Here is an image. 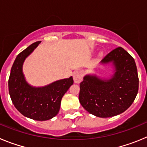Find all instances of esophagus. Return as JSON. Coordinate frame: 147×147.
<instances>
[{
	"instance_id": "obj_1",
	"label": "esophagus",
	"mask_w": 147,
	"mask_h": 147,
	"mask_svg": "<svg viewBox=\"0 0 147 147\" xmlns=\"http://www.w3.org/2000/svg\"><path fill=\"white\" fill-rule=\"evenodd\" d=\"M83 75H84V73L81 70H79V71H76L74 74V80L75 83H80L81 81L82 80Z\"/></svg>"
}]
</instances>
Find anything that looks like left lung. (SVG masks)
Listing matches in <instances>:
<instances>
[{
	"mask_svg": "<svg viewBox=\"0 0 147 147\" xmlns=\"http://www.w3.org/2000/svg\"><path fill=\"white\" fill-rule=\"evenodd\" d=\"M113 62L115 72L109 80L85 76L80 83L79 100L90 114L101 118L115 116L129 107L137 96L139 80L132 56L123 48L111 51L102 63Z\"/></svg>",
	"mask_w": 147,
	"mask_h": 147,
	"instance_id": "obj_1",
	"label": "left lung"
}]
</instances>
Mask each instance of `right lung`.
Here are the masks:
<instances>
[{"mask_svg":"<svg viewBox=\"0 0 147 147\" xmlns=\"http://www.w3.org/2000/svg\"><path fill=\"white\" fill-rule=\"evenodd\" d=\"M40 42H34L18 54L11 67L8 84L13 105L22 115L34 120L46 121L59 113L61 99L74 80L71 76L42 88H34L26 82L22 71L23 63Z\"/></svg>","mask_w":147,"mask_h":147,"instance_id":"right-lung-1","label":"right lung"}]
</instances>
